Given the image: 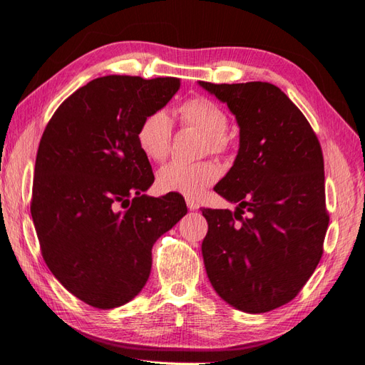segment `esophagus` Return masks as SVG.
<instances>
[{"label":"esophagus","instance_id":"obj_1","mask_svg":"<svg viewBox=\"0 0 365 365\" xmlns=\"http://www.w3.org/2000/svg\"><path fill=\"white\" fill-rule=\"evenodd\" d=\"M186 205H188V207H190L191 211L199 210V203H197L195 200H191V199H188V200H186Z\"/></svg>","mask_w":365,"mask_h":365}]
</instances>
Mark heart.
Returning <instances> with one entry per match:
<instances>
[{"label": "heart", "mask_w": 365, "mask_h": 365, "mask_svg": "<svg viewBox=\"0 0 365 365\" xmlns=\"http://www.w3.org/2000/svg\"><path fill=\"white\" fill-rule=\"evenodd\" d=\"M183 125L203 133L205 151L222 154L229 148L226 131L229 119L225 110L214 101L197 96L185 101L177 110ZM173 122L165 111H154L142 120L138 130V142L142 153L154 162H163L171 150ZM220 170L212 162L183 163L171 162L158 173V186L162 192H174L197 199L212 185Z\"/></svg>", "instance_id": "obj_1"}]
</instances>
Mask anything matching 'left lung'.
I'll return each mask as SVG.
<instances>
[{"label": "left lung", "instance_id": "left-lung-1", "mask_svg": "<svg viewBox=\"0 0 365 365\" xmlns=\"http://www.w3.org/2000/svg\"><path fill=\"white\" fill-rule=\"evenodd\" d=\"M199 86L225 102L240 127L235 162L214 188L238 206L202 210L206 274L227 304L264 314L294 299L321 259L329 226L321 145L274 84Z\"/></svg>", "mask_w": 365, "mask_h": 365}]
</instances>
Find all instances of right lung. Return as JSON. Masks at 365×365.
Listing matches in <instances>:
<instances>
[{"mask_svg":"<svg viewBox=\"0 0 365 365\" xmlns=\"http://www.w3.org/2000/svg\"><path fill=\"white\" fill-rule=\"evenodd\" d=\"M179 88L177 78L93 79L61 103L41 138L30 205L41 254L93 307L136 297L153 245L188 212L179 194H143L154 174L138 142L142 120Z\"/></svg>","mask_w":365,"mask_h":365,"instance_id":"add662e5","label":"right lung"}]
</instances>
